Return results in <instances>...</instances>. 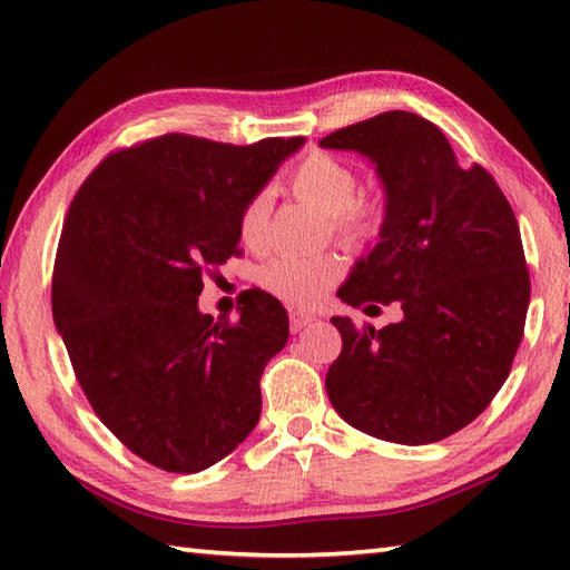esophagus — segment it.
<instances>
[{
	"label": "esophagus",
	"instance_id": "obj_1",
	"mask_svg": "<svg viewBox=\"0 0 570 570\" xmlns=\"http://www.w3.org/2000/svg\"><path fill=\"white\" fill-rule=\"evenodd\" d=\"M288 321H292V333H301L316 321V316H311V313H304V311H292L288 313Z\"/></svg>",
	"mask_w": 570,
	"mask_h": 570
}]
</instances>
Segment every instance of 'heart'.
<instances>
[{
  "label": "heart",
  "instance_id": "obj_1",
  "mask_svg": "<svg viewBox=\"0 0 570 570\" xmlns=\"http://www.w3.org/2000/svg\"><path fill=\"white\" fill-rule=\"evenodd\" d=\"M292 188L298 198L316 205L325 215L335 237L343 242H365L377 235L384 223V196H355L357 176L345 161L331 154L313 151L292 174ZM272 198L262 190L252 196L239 213V239L247 247L264 245L269 223ZM341 276V264L331 254H278L259 269V282L266 292L296 306H311L328 292Z\"/></svg>",
  "mask_w": 570,
  "mask_h": 570
}]
</instances>
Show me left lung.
<instances>
[{
  "label": "left lung",
  "mask_w": 570,
  "mask_h": 570,
  "mask_svg": "<svg viewBox=\"0 0 570 570\" xmlns=\"http://www.w3.org/2000/svg\"><path fill=\"white\" fill-rule=\"evenodd\" d=\"M318 147L367 159L386 205L377 245L337 294L347 306H402L382 331L331 318L343 335L325 374L331 404L374 439H448L488 409L522 343L529 272L514 213L485 168L460 166L443 131L414 112H382Z\"/></svg>",
  "instance_id": "8db88e82"
}]
</instances>
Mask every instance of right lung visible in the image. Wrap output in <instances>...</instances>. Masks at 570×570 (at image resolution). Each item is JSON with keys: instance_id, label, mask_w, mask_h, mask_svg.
I'll return each mask as SVG.
<instances>
[{"instance_id": "1", "label": "right lung", "mask_w": 570, "mask_h": 570, "mask_svg": "<svg viewBox=\"0 0 570 570\" xmlns=\"http://www.w3.org/2000/svg\"><path fill=\"white\" fill-rule=\"evenodd\" d=\"M304 137L249 147L188 135L122 149L72 198L53 269V323L100 421L168 472H200L247 439L288 316L259 288L239 318L203 316L205 266L239 245V213Z\"/></svg>"}]
</instances>
